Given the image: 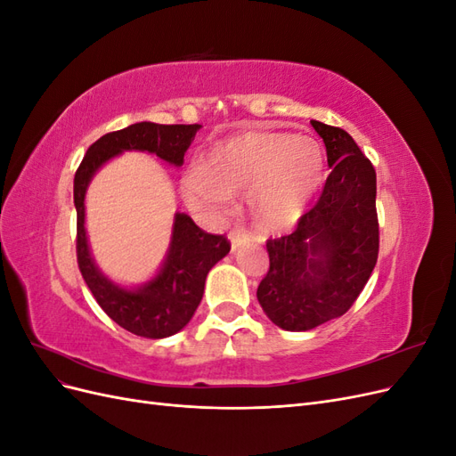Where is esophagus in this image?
Returning a JSON list of instances; mask_svg holds the SVG:
<instances>
[{
  "label": "esophagus",
  "instance_id": "1",
  "mask_svg": "<svg viewBox=\"0 0 456 456\" xmlns=\"http://www.w3.org/2000/svg\"><path fill=\"white\" fill-rule=\"evenodd\" d=\"M247 238V232L243 228H236L230 232V241H232V249H238L241 241Z\"/></svg>",
  "mask_w": 456,
  "mask_h": 456
}]
</instances>
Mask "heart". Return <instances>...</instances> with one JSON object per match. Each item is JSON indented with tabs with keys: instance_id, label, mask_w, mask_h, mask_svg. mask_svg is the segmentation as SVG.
Masks as SVG:
<instances>
[{
	"instance_id": "heart-1",
	"label": "heart",
	"mask_w": 456,
	"mask_h": 456,
	"mask_svg": "<svg viewBox=\"0 0 456 456\" xmlns=\"http://www.w3.org/2000/svg\"><path fill=\"white\" fill-rule=\"evenodd\" d=\"M325 175V148L314 136L260 131L216 144L183 188L186 201L209 215H226L233 194L247 191L256 223L278 230L302 216Z\"/></svg>"
}]
</instances>
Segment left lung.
<instances>
[{
	"instance_id": "obj_1",
	"label": "left lung",
	"mask_w": 456,
	"mask_h": 456,
	"mask_svg": "<svg viewBox=\"0 0 456 456\" xmlns=\"http://www.w3.org/2000/svg\"><path fill=\"white\" fill-rule=\"evenodd\" d=\"M330 173L295 232L266 241L270 268L256 298L285 330H308L346 314L379 258L377 173L352 136L312 119Z\"/></svg>"
}]
</instances>
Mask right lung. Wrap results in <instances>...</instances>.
<instances>
[{
    "label": "right lung",
    "instance_id": "obj_1",
    "mask_svg": "<svg viewBox=\"0 0 456 456\" xmlns=\"http://www.w3.org/2000/svg\"><path fill=\"white\" fill-rule=\"evenodd\" d=\"M201 126H159L141 121L106 133L93 142L74 176V203L77 211L76 253L81 275L94 300L110 320L133 335L163 338L178 333L194 315L203 297L205 278L220 258L230 253L226 236L207 233L188 215L175 216L171 249L154 280L136 291L114 285L99 272L89 253L86 236V190L94 171L123 150H142L173 165H183L186 150Z\"/></svg>",
    "mask_w": 456,
    "mask_h": 456
}]
</instances>
